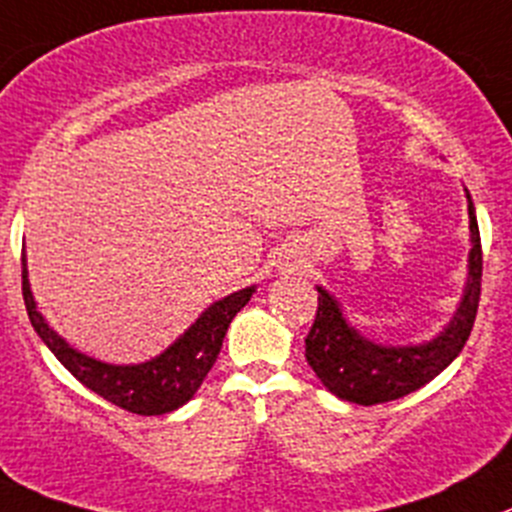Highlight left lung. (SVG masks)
Segmentation results:
<instances>
[{"instance_id":"obj_1","label":"left lung","mask_w":512,"mask_h":512,"mask_svg":"<svg viewBox=\"0 0 512 512\" xmlns=\"http://www.w3.org/2000/svg\"><path fill=\"white\" fill-rule=\"evenodd\" d=\"M470 212V278L450 326L419 346H379L351 328L338 300L318 285V310L305 338L310 369L331 394L353 404H384L422 389L460 356L475 326L482 283V247L475 204L467 194Z\"/></svg>"}]
</instances>
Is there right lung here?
I'll use <instances>...</instances> for the list:
<instances>
[{
    "label": "right lung",
    "mask_w": 512,
    "mask_h": 512,
    "mask_svg": "<svg viewBox=\"0 0 512 512\" xmlns=\"http://www.w3.org/2000/svg\"><path fill=\"white\" fill-rule=\"evenodd\" d=\"M252 293H255V285L209 305L179 341L171 343L161 356L151 358L146 364L113 366L75 351L73 346L65 343V338H60L47 326L45 318L37 310L35 298H32L27 265L25 257H22V295H25L27 315H30L37 336L47 343V348L55 353L57 361L80 384L88 386L90 391H95V394L116 404V407L126 409L131 414H141V417L174 412L197 394L204 376L209 374V369L217 361L229 323L250 303Z\"/></svg>",
    "instance_id": "1"
}]
</instances>
